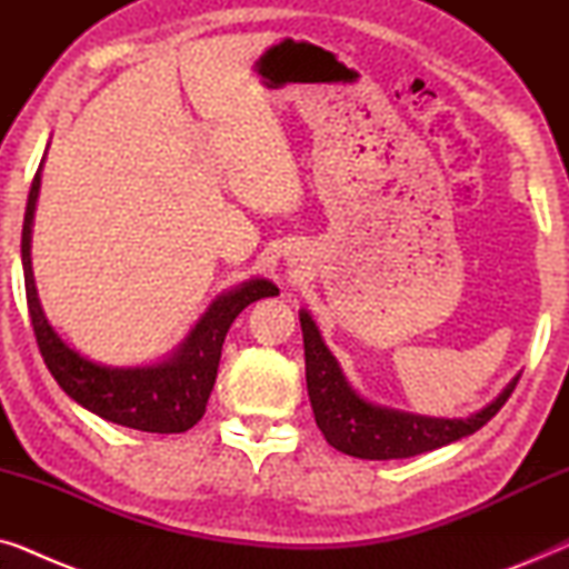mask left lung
<instances>
[{
    "instance_id": "1",
    "label": "left lung",
    "mask_w": 569,
    "mask_h": 569,
    "mask_svg": "<svg viewBox=\"0 0 569 569\" xmlns=\"http://www.w3.org/2000/svg\"><path fill=\"white\" fill-rule=\"evenodd\" d=\"M300 326L306 345V383L318 430L341 453L368 461L411 458L481 430L505 407L520 378H512V383L489 407L466 419L407 415L360 399L341 376L337 357L323 345L313 318L306 310L300 313Z\"/></svg>"
}]
</instances>
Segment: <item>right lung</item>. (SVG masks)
<instances>
[{"instance_id": "add662e5", "label": "right lung", "mask_w": 569, "mask_h": 569, "mask_svg": "<svg viewBox=\"0 0 569 569\" xmlns=\"http://www.w3.org/2000/svg\"><path fill=\"white\" fill-rule=\"evenodd\" d=\"M41 189V168L30 183L26 220H22V271H26V298L33 333L46 368L69 399H74L92 415L121 427L142 432H186L204 417L209 393L220 368L222 341L240 310L253 300L269 298L279 290L267 279H251L222 298H217L201 321L193 326L189 339L178 347L170 360L152 368H103L74 352L59 339L46 321L38 302L33 269H30V224H33L36 199Z\"/></svg>"}]
</instances>
